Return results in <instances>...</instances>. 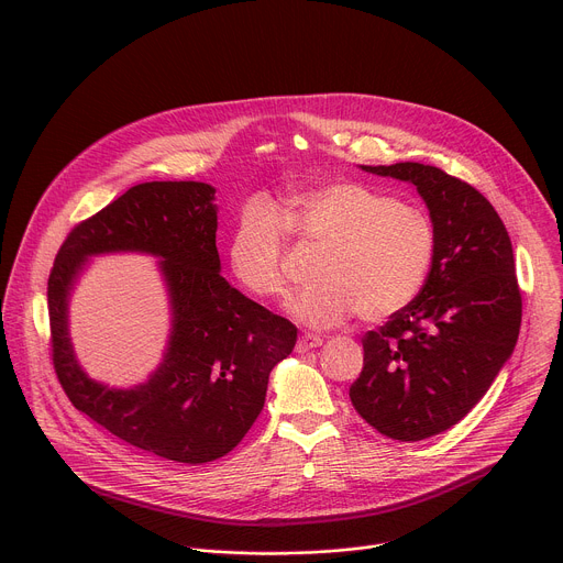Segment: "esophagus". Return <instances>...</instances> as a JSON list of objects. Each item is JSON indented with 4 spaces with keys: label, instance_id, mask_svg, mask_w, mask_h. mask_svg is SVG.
I'll return each instance as SVG.
<instances>
[{
    "label": "esophagus",
    "instance_id": "esophagus-1",
    "mask_svg": "<svg viewBox=\"0 0 563 563\" xmlns=\"http://www.w3.org/2000/svg\"><path fill=\"white\" fill-rule=\"evenodd\" d=\"M323 345V339L320 336H316V334H302L298 341H296V352L298 354H305V352H309V350H313V347H320Z\"/></svg>",
    "mask_w": 563,
    "mask_h": 563
}]
</instances>
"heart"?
Listing matches in <instances>:
<instances>
[{
	"mask_svg": "<svg viewBox=\"0 0 563 563\" xmlns=\"http://www.w3.org/2000/svg\"><path fill=\"white\" fill-rule=\"evenodd\" d=\"M285 227L325 243L313 269L318 283L289 302L309 328L339 325L354 311L367 323L398 313L423 289L434 258V227L423 209L352 180L316 183L291 194L280 213L252 200L235 218L229 267L261 300L287 294Z\"/></svg>",
	"mask_w": 563,
	"mask_h": 563,
	"instance_id": "1",
	"label": "heart"
}]
</instances>
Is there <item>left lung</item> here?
Returning <instances> with one entry per match:
<instances>
[{
	"label": "left lung",
	"instance_id": "1",
	"mask_svg": "<svg viewBox=\"0 0 563 563\" xmlns=\"http://www.w3.org/2000/svg\"><path fill=\"white\" fill-rule=\"evenodd\" d=\"M361 169L417 187L434 227V258L419 296L365 334L350 398L380 434L423 441L459 423L512 356L521 328L512 243L495 207L437 167Z\"/></svg>",
	"mask_w": 563,
	"mask_h": 563
}]
</instances>
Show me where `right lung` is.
I'll return each instance as SVG.
<instances>
[{
    "mask_svg": "<svg viewBox=\"0 0 563 563\" xmlns=\"http://www.w3.org/2000/svg\"><path fill=\"white\" fill-rule=\"evenodd\" d=\"M216 189L205 183H144L79 222L48 276L51 347L70 404L118 439L178 463L231 452L258 419L269 372L296 345V325L231 287L216 247ZM159 257L173 330L164 361L135 388H109L78 365L67 302L88 258Z\"/></svg>",
    "mask_w": 563,
    "mask_h": 563,
    "instance_id": "add662e5",
    "label": "right lung"
}]
</instances>
